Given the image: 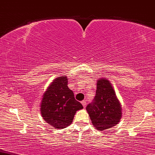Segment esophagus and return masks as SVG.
<instances>
[{
	"mask_svg": "<svg viewBox=\"0 0 155 155\" xmlns=\"http://www.w3.org/2000/svg\"><path fill=\"white\" fill-rule=\"evenodd\" d=\"M81 104H82V105H83V107H84V108L87 107V102H86V101H84V100L81 101Z\"/></svg>",
	"mask_w": 155,
	"mask_h": 155,
	"instance_id": "esophagus-1",
	"label": "esophagus"
}]
</instances>
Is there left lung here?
I'll return each mask as SVG.
<instances>
[{
  "label": "left lung",
  "mask_w": 155,
  "mask_h": 155,
  "mask_svg": "<svg viewBox=\"0 0 155 155\" xmlns=\"http://www.w3.org/2000/svg\"><path fill=\"white\" fill-rule=\"evenodd\" d=\"M91 123L97 130L116 126L121 117V107L114 90L107 79L101 78L97 84L96 96L87 107Z\"/></svg>",
  "instance_id": "left-lung-1"
}]
</instances>
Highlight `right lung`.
<instances>
[{
    "label": "right lung",
    "instance_id": "1",
    "mask_svg": "<svg viewBox=\"0 0 155 155\" xmlns=\"http://www.w3.org/2000/svg\"><path fill=\"white\" fill-rule=\"evenodd\" d=\"M83 106L68 87L67 76H59L51 82L43 95L41 112L43 119L56 129H64L72 123L76 111Z\"/></svg>",
    "mask_w": 155,
    "mask_h": 155
}]
</instances>
